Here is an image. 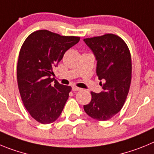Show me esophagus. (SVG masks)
<instances>
[{
  "label": "esophagus",
  "mask_w": 154,
  "mask_h": 154,
  "mask_svg": "<svg viewBox=\"0 0 154 154\" xmlns=\"http://www.w3.org/2000/svg\"><path fill=\"white\" fill-rule=\"evenodd\" d=\"M81 90V88H80V87H75V86H74V87H72V91H79Z\"/></svg>",
  "instance_id": "34e87169"
}]
</instances>
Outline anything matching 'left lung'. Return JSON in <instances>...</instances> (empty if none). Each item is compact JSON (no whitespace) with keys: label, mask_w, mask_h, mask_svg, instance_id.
I'll return each instance as SVG.
<instances>
[{"label":"left lung","mask_w":154,"mask_h":154,"mask_svg":"<svg viewBox=\"0 0 154 154\" xmlns=\"http://www.w3.org/2000/svg\"><path fill=\"white\" fill-rule=\"evenodd\" d=\"M97 60V75L103 91L91 92V101L84 105L87 115L97 120H110L122 109L128 95L132 78L130 50L119 36L106 34L84 39Z\"/></svg>","instance_id":"1"}]
</instances>
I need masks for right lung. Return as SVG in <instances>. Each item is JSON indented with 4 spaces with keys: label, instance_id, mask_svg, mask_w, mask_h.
Masks as SVG:
<instances>
[{
    "label": "right lung",
    "instance_id": "add662e5",
    "mask_svg": "<svg viewBox=\"0 0 154 154\" xmlns=\"http://www.w3.org/2000/svg\"><path fill=\"white\" fill-rule=\"evenodd\" d=\"M80 41V37L61 36L48 30L31 33L19 54L17 79L23 103L41 124L54 122L63 110L71 87L51 78L53 68L63 54Z\"/></svg>",
    "mask_w": 154,
    "mask_h": 154
}]
</instances>
